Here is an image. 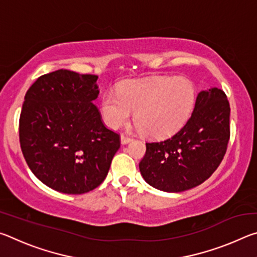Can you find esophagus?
<instances>
[{
    "label": "esophagus",
    "instance_id": "esophagus-1",
    "mask_svg": "<svg viewBox=\"0 0 257 257\" xmlns=\"http://www.w3.org/2000/svg\"><path fill=\"white\" fill-rule=\"evenodd\" d=\"M133 141V137H129V136H127V135H121V143H122V144L124 145V144H128V143H130Z\"/></svg>",
    "mask_w": 257,
    "mask_h": 257
}]
</instances>
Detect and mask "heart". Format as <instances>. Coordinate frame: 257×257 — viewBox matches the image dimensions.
Instances as JSON below:
<instances>
[{
  "mask_svg": "<svg viewBox=\"0 0 257 257\" xmlns=\"http://www.w3.org/2000/svg\"><path fill=\"white\" fill-rule=\"evenodd\" d=\"M196 102V87L184 77L130 80L102 97V114L110 128L125 124L135 112L139 132L153 138L170 136L189 119Z\"/></svg>",
  "mask_w": 257,
  "mask_h": 257,
  "instance_id": "heart-1",
  "label": "heart"
}]
</instances>
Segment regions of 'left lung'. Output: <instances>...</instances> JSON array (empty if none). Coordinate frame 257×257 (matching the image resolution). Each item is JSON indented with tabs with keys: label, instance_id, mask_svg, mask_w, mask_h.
Wrapping results in <instances>:
<instances>
[{
	"label": "left lung",
	"instance_id": "8db88e82",
	"mask_svg": "<svg viewBox=\"0 0 257 257\" xmlns=\"http://www.w3.org/2000/svg\"><path fill=\"white\" fill-rule=\"evenodd\" d=\"M230 138V105L220 88L199 92L186 124L172 137L146 143L139 170L154 188L179 193L212 176L222 162Z\"/></svg>",
	"mask_w": 257,
	"mask_h": 257
}]
</instances>
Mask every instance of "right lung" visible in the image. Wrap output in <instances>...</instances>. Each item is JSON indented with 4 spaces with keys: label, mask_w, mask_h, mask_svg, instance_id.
<instances>
[{
    "label": "right lung",
    "mask_w": 257,
    "mask_h": 257,
    "mask_svg": "<svg viewBox=\"0 0 257 257\" xmlns=\"http://www.w3.org/2000/svg\"><path fill=\"white\" fill-rule=\"evenodd\" d=\"M97 76L70 70L46 73L29 87L19 119L24 158L43 184L64 194H85L102 184L120 149L93 103Z\"/></svg>",
    "instance_id": "obj_1"
}]
</instances>
